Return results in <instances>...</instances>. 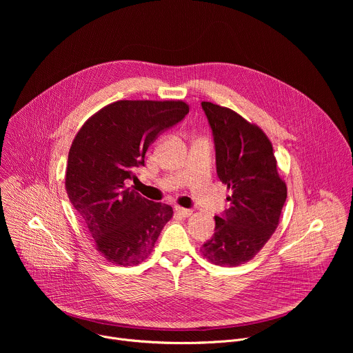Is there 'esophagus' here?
Wrapping results in <instances>:
<instances>
[{"label": "esophagus", "mask_w": 353, "mask_h": 353, "mask_svg": "<svg viewBox=\"0 0 353 353\" xmlns=\"http://www.w3.org/2000/svg\"><path fill=\"white\" fill-rule=\"evenodd\" d=\"M174 210H176L177 215H180L181 218H188V216H191V214H192L191 210H187V208H183V207H176Z\"/></svg>", "instance_id": "obj_1"}]
</instances>
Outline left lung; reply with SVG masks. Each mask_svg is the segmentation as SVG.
I'll list each match as a JSON object with an SVG mask.
<instances>
[{
	"mask_svg": "<svg viewBox=\"0 0 353 353\" xmlns=\"http://www.w3.org/2000/svg\"><path fill=\"white\" fill-rule=\"evenodd\" d=\"M201 106L214 134L218 176L232 190V205L215 216V233L201 254L215 265L239 267L254 259L278 228L288 188L272 143L257 124L229 108Z\"/></svg>",
	"mask_w": 353,
	"mask_h": 353,
	"instance_id": "obj_1",
	"label": "left lung"
}]
</instances>
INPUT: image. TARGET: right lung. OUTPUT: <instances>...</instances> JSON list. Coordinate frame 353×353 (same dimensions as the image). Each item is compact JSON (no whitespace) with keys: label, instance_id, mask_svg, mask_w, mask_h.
<instances>
[{"label":"right lung","instance_id":"add662e5","mask_svg":"<svg viewBox=\"0 0 353 353\" xmlns=\"http://www.w3.org/2000/svg\"><path fill=\"white\" fill-rule=\"evenodd\" d=\"M183 100H117L90 116L68 154L65 190L109 263L138 265L149 257L173 210L152 203L125 181L137 179L145 154L159 132L181 121Z\"/></svg>","mask_w":353,"mask_h":353}]
</instances>
